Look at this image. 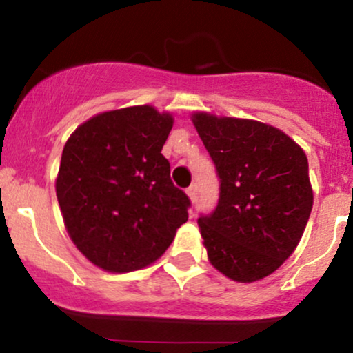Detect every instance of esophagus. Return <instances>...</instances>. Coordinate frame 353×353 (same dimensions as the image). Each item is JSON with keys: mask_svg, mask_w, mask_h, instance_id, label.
I'll use <instances>...</instances> for the list:
<instances>
[{"mask_svg": "<svg viewBox=\"0 0 353 353\" xmlns=\"http://www.w3.org/2000/svg\"><path fill=\"white\" fill-rule=\"evenodd\" d=\"M185 192H188V196L190 197V201L196 202L197 201V194H199V188H197V184H192V185H189Z\"/></svg>", "mask_w": 353, "mask_h": 353, "instance_id": "1", "label": "esophagus"}]
</instances>
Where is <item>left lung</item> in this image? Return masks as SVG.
I'll use <instances>...</instances> for the list:
<instances>
[{
  "mask_svg": "<svg viewBox=\"0 0 353 353\" xmlns=\"http://www.w3.org/2000/svg\"><path fill=\"white\" fill-rule=\"evenodd\" d=\"M192 123L221 184L216 209L197 219L210 264L237 282L264 279L290 257L310 217L305 152L259 121L196 112Z\"/></svg>",
  "mask_w": 353,
  "mask_h": 353,
  "instance_id": "left-lung-1",
  "label": "left lung"
}]
</instances>
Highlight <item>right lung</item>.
Listing matches in <instances>:
<instances>
[{
	"label": "right lung",
	"instance_id": "obj_1",
	"mask_svg": "<svg viewBox=\"0 0 353 353\" xmlns=\"http://www.w3.org/2000/svg\"><path fill=\"white\" fill-rule=\"evenodd\" d=\"M172 123L152 106L116 109L81 124L64 145L56 179L64 225L101 269L152 264L188 221L189 197L161 154Z\"/></svg>",
	"mask_w": 353,
	"mask_h": 353
}]
</instances>
